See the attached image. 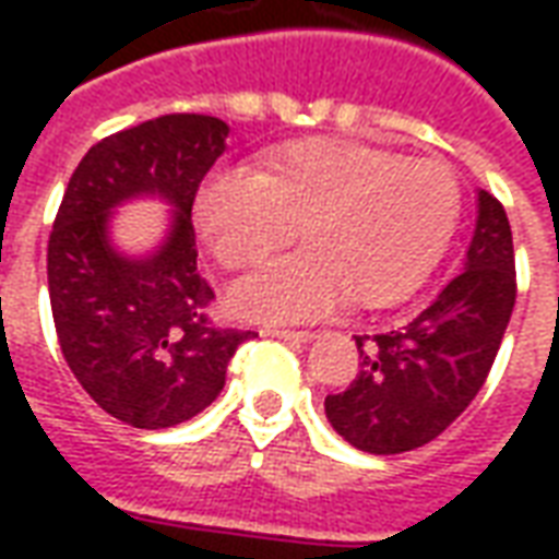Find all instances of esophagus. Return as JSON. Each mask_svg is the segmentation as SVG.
I'll return each instance as SVG.
<instances>
[{
  "label": "esophagus",
  "mask_w": 559,
  "mask_h": 559,
  "mask_svg": "<svg viewBox=\"0 0 559 559\" xmlns=\"http://www.w3.org/2000/svg\"><path fill=\"white\" fill-rule=\"evenodd\" d=\"M263 335H269V338H281V341H311L314 338V332H308V329H263Z\"/></svg>",
  "instance_id": "esophagus-1"
}]
</instances>
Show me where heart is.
Listing matches in <instances>:
<instances>
[{"instance_id": "1", "label": "heart", "mask_w": 559, "mask_h": 559, "mask_svg": "<svg viewBox=\"0 0 559 559\" xmlns=\"http://www.w3.org/2000/svg\"><path fill=\"white\" fill-rule=\"evenodd\" d=\"M457 215L449 164L353 140L293 143L263 173H215L197 194L200 230L227 269L278 251L302 224L305 251L233 287V308L257 320H314L350 293L362 305L399 299L431 272Z\"/></svg>"}]
</instances>
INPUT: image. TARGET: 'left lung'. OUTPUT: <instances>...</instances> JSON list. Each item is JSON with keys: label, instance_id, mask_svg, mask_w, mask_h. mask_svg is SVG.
I'll list each match as a JSON object with an SVG mask.
<instances>
[{"label": "left lung", "instance_id": "obj_1", "mask_svg": "<svg viewBox=\"0 0 559 559\" xmlns=\"http://www.w3.org/2000/svg\"><path fill=\"white\" fill-rule=\"evenodd\" d=\"M515 248L503 203L479 191L464 269L404 326L356 335L359 374L326 395L332 428L371 455L431 443L488 380L515 308Z\"/></svg>", "mask_w": 559, "mask_h": 559}]
</instances>
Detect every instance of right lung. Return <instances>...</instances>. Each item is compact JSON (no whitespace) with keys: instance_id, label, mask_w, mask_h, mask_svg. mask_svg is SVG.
Here are the masks:
<instances>
[{"instance_id":"1","label":"right lung","mask_w":559,"mask_h":559,"mask_svg":"<svg viewBox=\"0 0 559 559\" xmlns=\"http://www.w3.org/2000/svg\"><path fill=\"white\" fill-rule=\"evenodd\" d=\"M227 122L167 114L98 140L71 173L47 242L56 338L71 374L131 428H173L206 411L251 329L221 326L197 269L191 209L224 152ZM140 193L177 206L158 255L128 261L106 242L109 209Z\"/></svg>"}]
</instances>
